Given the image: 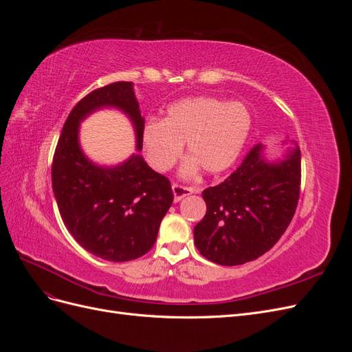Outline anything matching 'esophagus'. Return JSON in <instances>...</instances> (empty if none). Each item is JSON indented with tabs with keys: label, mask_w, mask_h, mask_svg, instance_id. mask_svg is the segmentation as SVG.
<instances>
[{
	"label": "esophagus",
	"mask_w": 352,
	"mask_h": 352,
	"mask_svg": "<svg viewBox=\"0 0 352 352\" xmlns=\"http://www.w3.org/2000/svg\"><path fill=\"white\" fill-rule=\"evenodd\" d=\"M173 189V195H175V201L179 202L180 199H184L185 197L194 194L195 189L190 188V186H184V185H179V184H173L172 185Z\"/></svg>",
	"instance_id": "1"
}]
</instances>
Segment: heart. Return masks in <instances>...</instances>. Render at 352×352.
I'll return each mask as SVG.
<instances>
[{"label": "heart", "instance_id": "obj_1", "mask_svg": "<svg viewBox=\"0 0 352 352\" xmlns=\"http://www.w3.org/2000/svg\"><path fill=\"white\" fill-rule=\"evenodd\" d=\"M251 129L252 114L241 101L185 98L170 105L164 120L145 123L142 145L146 160L158 172L172 168L186 144L195 160L184 166V175H192L198 164L207 173L216 175L236 162Z\"/></svg>", "mask_w": 352, "mask_h": 352}]
</instances>
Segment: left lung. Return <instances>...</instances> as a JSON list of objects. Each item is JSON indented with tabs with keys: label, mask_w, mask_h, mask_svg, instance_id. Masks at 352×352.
Returning <instances> with one entry per match:
<instances>
[{
	"label": "left lung",
	"mask_w": 352,
	"mask_h": 352,
	"mask_svg": "<svg viewBox=\"0 0 352 352\" xmlns=\"http://www.w3.org/2000/svg\"><path fill=\"white\" fill-rule=\"evenodd\" d=\"M267 163L254 145L225 182L204 192L207 212L194 229L201 255L220 265L257 260L280 239L295 214L301 189V151Z\"/></svg>",
	"instance_id": "left-lung-1"
}]
</instances>
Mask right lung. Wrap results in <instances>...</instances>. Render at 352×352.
<instances>
[{"label": "right lung", "instance_id": "obj_1", "mask_svg": "<svg viewBox=\"0 0 352 352\" xmlns=\"http://www.w3.org/2000/svg\"><path fill=\"white\" fill-rule=\"evenodd\" d=\"M101 107L131 117L142 150L144 119L132 82H114L83 97L63 126L52 157V190L63 223L82 248L109 261H131L153 248L160 223L173 202L170 180L140 154L116 167H100L83 155L79 123Z\"/></svg>", "mask_w": 352, "mask_h": 352}]
</instances>
